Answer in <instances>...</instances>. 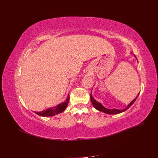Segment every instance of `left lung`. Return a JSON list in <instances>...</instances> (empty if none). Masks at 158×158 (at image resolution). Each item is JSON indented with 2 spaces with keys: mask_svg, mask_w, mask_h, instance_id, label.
Here are the masks:
<instances>
[{
  "mask_svg": "<svg viewBox=\"0 0 158 158\" xmlns=\"http://www.w3.org/2000/svg\"><path fill=\"white\" fill-rule=\"evenodd\" d=\"M135 57L136 56L134 55ZM138 95H139V94H138L137 96L136 97V98L135 99H133L132 101L129 103L128 105V106L125 108V109H107L106 107H105L103 105L99 103L98 102H97L96 100H95V99H94V98L92 97V92H91V94H90V99H91V102H92V103L93 105V106L97 110H98V111H102L103 113H107V114H118V113H123L124 111H125L126 110H127L129 107H130L132 105L135 103V102L136 101V98H138Z\"/></svg>",
  "mask_w": 158,
  "mask_h": 158,
  "instance_id": "8db88e82",
  "label": "left lung"
}]
</instances>
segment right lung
<instances>
[{"label": "right lung", "mask_w": 158, "mask_h": 158, "mask_svg": "<svg viewBox=\"0 0 158 158\" xmlns=\"http://www.w3.org/2000/svg\"><path fill=\"white\" fill-rule=\"evenodd\" d=\"M69 95H68L67 98H66V101L64 102L61 103L57 106L52 107L49 109H47L44 111H40V112H35L37 114L41 117H52L54 116L55 114H59L60 113H63L64 110L66 109V107H67L69 102Z\"/></svg>", "instance_id": "obj_1"}]
</instances>
